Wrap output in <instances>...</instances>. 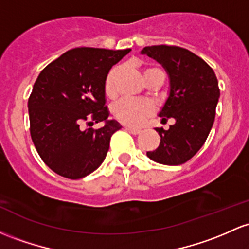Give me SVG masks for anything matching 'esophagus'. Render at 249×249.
I'll list each match as a JSON object with an SVG mask.
<instances>
[{"label":"esophagus","mask_w":249,"mask_h":249,"mask_svg":"<svg viewBox=\"0 0 249 249\" xmlns=\"http://www.w3.org/2000/svg\"><path fill=\"white\" fill-rule=\"evenodd\" d=\"M125 129H126L127 131H129L130 133H132V135H138V133H141V130L139 129H135V127H125Z\"/></svg>","instance_id":"34e87169"}]
</instances>
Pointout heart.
I'll return each instance as SVG.
<instances>
[{"mask_svg":"<svg viewBox=\"0 0 249 249\" xmlns=\"http://www.w3.org/2000/svg\"><path fill=\"white\" fill-rule=\"evenodd\" d=\"M119 68H112L106 76L105 80V93L108 97H113L116 94V78L118 75ZM155 75H163L165 79V74L160 68L150 67L145 71V78H152ZM155 107L151 103L141 102V100L133 99H122L112 106V114L118 122L123 123L129 126H139L149 118L154 112Z\"/></svg>","mask_w":249,"mask_h":249,"instance_id":"heart-1","label":"heart"}]
</instances>
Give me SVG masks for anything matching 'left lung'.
Masks as SVG:
<instances>
[{
    "instance_id": "8db88e82",
    "label": "left lung",
    "mask_w": 249,
    "mask_h": 249,
    "mask_svg": "<svg viewBox=\"0 0 249 249\" xmlns=\"http://www.w3.org/2000/svg\"><path fill=\"white\" fill-rule=\"evenodd\" d=\"M142 54L157 60L168 72L170 94L160 117L162 123L175 120L169 130L156 129L160 146L146 155L160 164H183L197 154L214 124L220 97L216 75L203 59L178 46H149Z\"/></svg>"
}]
</instances>
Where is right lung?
<instances>
[{
    "label": "right lung",
    "instance_id": "right-lung-1",
    "mask_svg": "<svg viewBox=\"0 0 249 249\" xmlns=\"http://www.w3.org/2000/svg\"><path fill=\"white\" fill-rule=\"evenodd\" d=\"M130 51L73 48L41 71L28 99L29 130L41 160L55 174L79 179L104 162L112 135L122 129L107 120L105 80ZM103 120L100 129L81 127Z\"/></svg>",
    "mask_w": 249,
    "mask_h": 249
}]
</instances>
